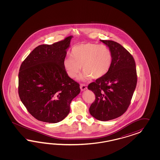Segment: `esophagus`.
Masks as SVG:
<instances>
[{"label": "esophagus", "mask_w": 160, "mask_h": 160, "mask_svg": "<svg viewBox=\"0 0 160 160\" xmlns=\"http://www.w3.org/2000/svg\"><path fill=\"white\" fill-rule=\"evenodd\" d=\"M80 89H81L82 91H84V90H85L87 89V87H86V86L85 84H80Z\"/></svg>", "instance_id": "34e87169"}]
</instances>
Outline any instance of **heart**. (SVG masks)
<instances>
[{"label":"heart","instance_id":"heart-1","mask_svg":"<svg viewBox=\"0 0 160 160\" xmlns=\"http://www.w3.org/2000/svg\"><path fill=\"white\" fill-rule=\"evenodd\" d=\"M70 56L63 59L64 69L70 78H75L82 68L84 73L80 77L82 80L102 78L112 64V52L104 44H79L72 48Z\"/></svg>","mask_w":160,"mask_h":160}]
</instances>
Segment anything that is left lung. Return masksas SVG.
I'll return each instance as SVG.
<instances>
[{"instance_id": "obj_1", "label": "left lung", "mask_w": 160, "mask_h": 160, "mask_svg": "<svg viewBox=\"0 0 160 160\" xmlns=\"http://www.w3.org/2000/svg\"><path fill=\"white\" fill-rule=\"evenodd\" d=\"M100 41L112 52V64L105 75L88 86L96 96L89 112L97 120L106 121L127 111L136 89L137 76L135 60L126 48L112 40Z\"/></svg>"}]
</instances>
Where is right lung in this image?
Wrapping results in <instances>:
<instances>
[{
	"label": "right lung",
	"mask_w": 160,
	"mask_h": 160,
	"mask_svg": "<svg viewBox=\"0 0 160 160\" xmlns=\"http://www.w3.org/2000/svg\"><path fill=\"white\" fill-rule=\"evenodd\" d=\"M70 36L52 44L36 47L22 62L18 92L29 113L39 121L56 123L70 112V104L80 92L63 66Z\"/></svg>",
	"instance_id": "add662e5"
}]
</instances>
